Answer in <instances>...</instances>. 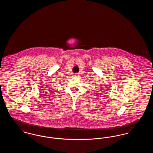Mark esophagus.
<instances>
[{
  "mask_svg": "<svg viewBox=\"0 0 153 153\" xmlns=\"http://www.w3.org/2000/svg\"><path fill=\"white\" fill-rule=\"evenodd\" d=\"M74 77H79V73H75L74 74Z\"/></svg>",
  "mask_w": 153,
  "mask_h": 153,
  "instance_id": "1",
  "label": "esophagus"
}]
</instances>
